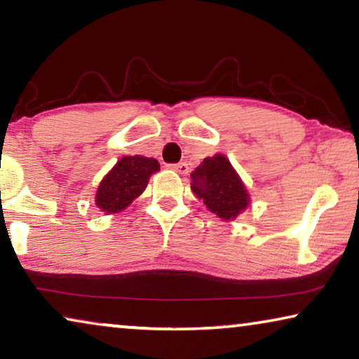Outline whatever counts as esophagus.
<instances>
[{"mask_svg":"<svg viewBox=\"0 0 359 359\" xmlns=\"http://www.w3.org/2000/svg\"><path fill=\"white\" fill-rule=\"evenodd\" d=\"M170 169L172 170H175V172H179V174H182V175H185L187 172H189V164H185V163H179V164H172V165H169Z\"/></svg>","mask_w":359,"mask_h":359,"instance_id":"obj_1","label":"esophagus"}]
</instances>
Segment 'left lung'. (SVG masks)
I'll return each instance as SVG.
<instances>
[{
	"mask_svg": "<svg viewBox=\"0 0 359 359\" xmlns=\"http://www.w3.org/2000/svg\"><path fill=\"white\" fill-rule=\"evenodd\" d=\"M191 191L221 219H236L250 203L245 185L223 154L203 159L191 172Z\"/></svg>",
	"mask_w": 359,
	"mask_h": 359,
	"instance_id": "1",
	"label": "left lung"
}]
</instances>
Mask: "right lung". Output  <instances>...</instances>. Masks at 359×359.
<instances>
[{
  "instance_id": "right-lung-1",
  "label": "right lung",
  "mask_w": 359,
  "mask_h": 359,
  "mask_svg": "<svg viewBox=\"0 0 359 359\" xmlns=\"http://www.w3.org/2000/svg\"><path fill=\"white\" fill-rule=\"evenodd\" d=\"M159 170V163L143 156H123L112 170L100 180L95 205L104 213H118L143 194L151 175Z\"/></svg>"
}]
</instances>
